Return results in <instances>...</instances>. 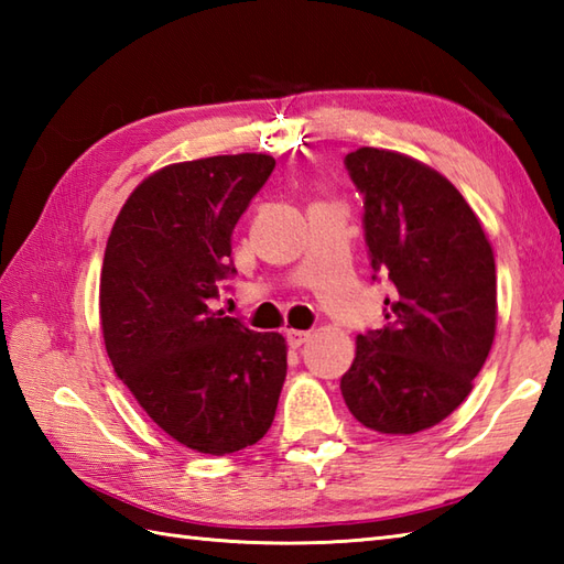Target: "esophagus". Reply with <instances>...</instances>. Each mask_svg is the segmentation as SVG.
Masks as SVG:
<instances>
[{"mask_svg":"<svg viewBox=\"0 0 564 564\" xmlns=\"http://www.w3.org/2000/svg\"><path fill=\"white\" fill-rule=\"evenodd\" d=\"M285 339H289V344L293 346V349H297V346H303L310 339V332H305V329H289V332H285Z\"/></svg>","mask_w":564,"mask_h":564,"instance_id":"1","label":"esophagus"}]
</instances>
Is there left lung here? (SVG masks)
Segmentation results:
<instances>
[{
	"label": "left lung",
	"instance_id": "1",
	"mask_svg": "<svg viewBox=\"0 0 564 564\" xmlns=\"http://www.w3.org/2000/svg\"><path fill=\"white\" fill-rule=\"evenodd\" d=\"M344 166L364 196L373 281L392 293L382 329L358 334L341 394L364 426L416 434L470 394L492 349L495 254L460 191L426 164L361 148Z\"/></svg>",
	"mask_w": 564,
	"mask_h": 564
}]
</instances>
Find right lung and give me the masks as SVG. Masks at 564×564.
Listing matches in <instances>:
<instances>
[{
  "instance_id": "add662e5",
  "label": "right lung",
  "mask_w": 564,
  "mask_h": 564,
  "mask_svg": "<svg viewBox=\"0 0 564 564\" xmlns=\"http://www.w3.org/2000/svg\"><path fill=\"white\" fill-rule=\"evenodd\" d=\"M275 166L220 154L164 166L118 213L99 305L116 376L186 448L242 451L267 434L285 380V339L213 310L235 279L232 232Z\"/></svg>"
}]
</instances>
